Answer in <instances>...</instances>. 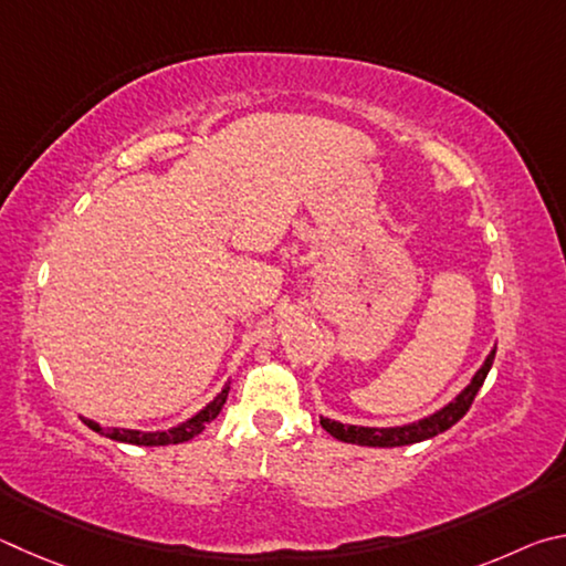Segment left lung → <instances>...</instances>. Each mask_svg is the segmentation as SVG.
<instances>
[{"mask_svg":"<svg viewBox=\"0 0 566 566\" xmlns=\"http://www.w3.org/2000/svg\"><path fill=\"white\" fill-rule=\"evenodd\" d=\"M494 353H497V345H492V350L488 353V358L482 360L478 373L472 375V380L464 385V388L454 395L450 402H444L442 408H438L424 418H418L412 422H402V424H390V428H365V424H348L340 420H331L321 415V424L325 432H331L335 440L340 442H350V444H363V448H402V444H415L422 440H430L434 434H440L444 430H450L454 422L462 420V415L470 410V405L474 400V395L480 392L484 378L494 363Z\"/></svg>","mask_w":566,"mask_h":566,"instance_id":"left-lung-1","label":"left lung"}]
</instances>
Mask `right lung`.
I'll list each match as a JSON object with an SVG mask.
<instances>
[{"label": "right lung", "instance_id": "1", "mask_svg": "<svg viewBox=\"0 0 566 566\" xmlns=\"http://www.w3.org/2000/svg\"><path fill=\"white\" fill-rule=\"evenodd\" d=\"M228 390H231V380H228L221 392L216 395L211 402H206L201 410L193 412L191 418H186L184 422H176L171 424L168 430H132V428H102V424L94 422V420H86L82 418L88 428L94 432L104 434L108 440H116V442H126V444H142V448H156V444H178V442H186L196 438V434H201L206 430V424H211L218 412L223 410L226 398H228Z\"/></svg>", "mask_w": 566, "mask_h": 566}]
</instances>
